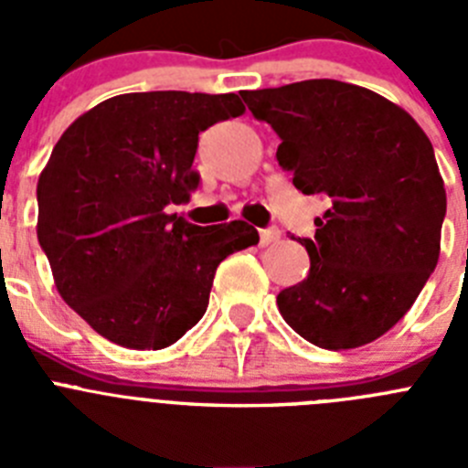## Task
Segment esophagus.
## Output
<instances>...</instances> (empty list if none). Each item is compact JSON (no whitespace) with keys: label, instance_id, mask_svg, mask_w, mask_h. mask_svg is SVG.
Masks as SVG:
<instances>
[{"label":"esophagus","instance_id":"obj_1","mask_svg":"<svg viewBox=\"0 0 468 468\" xmlns=\"http://www.w3.org/2000/svg\"><path fill=\"white\" fill-rule=\"evenodd\" d=\"M281 237L279 227H267V229H260V246H270L276 239Z\"/></svg>","mask_w":468,"mask_h":468}]
</instances>
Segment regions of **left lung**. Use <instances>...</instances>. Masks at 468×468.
Listing matches in <instances>:
<instances>
[{
	"instance_id": "left-lung-1",
	"label": "left lung",
	"mask_w": 468,
	"mask_h": 468,
	"mask_svg": "<svg viewBox=\"0 0 468 468\" xmlns=\"http://www.w3.org/2000/svg\"><path fill=\"white\" fill-rule=\"evenodd\" d=\"M281 138L276 159L302 194L330 198L309 274L279 292L281 316L321 349H356L394 328L441 253L445 187L420 123L363 86L307 80L243 90Z\"/></svg>"
}]
</instances>
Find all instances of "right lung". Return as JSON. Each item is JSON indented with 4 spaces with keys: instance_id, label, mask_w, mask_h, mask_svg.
Masks as SVG:
<instances>
[{
    "instance_id": "obj_1",
    "label": "right lung",
    "mask_w": 468,
    "mask_h": 468,
    "mask_svg": "<svg viewBox=\"0 0 468 468\" xmlns=\"http://www.w3.org/2000/svg\"><path fill=\"white\" fill-rule=\"evenodd\" d=\"M239 114L237 93H123L53 147L37 183V239L60 297L114 345L180 340L206 314L218 264L260 241L241 220L198 227L166 210L198 187V133Z\"/></svg>"
}]
</instances>
